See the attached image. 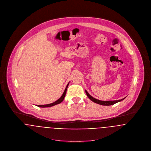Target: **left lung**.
<instances>
[{
	"instance_id": "left-lung-1",
	"label": "left lung",
	"mask_w": 151,
	"mask_h": 151,
	"mask_svg": "<svg viewBox=\"0 0 151 151\" xmlns=\"http://www.w3.org/2000/svg\"><path fill=\"white\" fill-rule=\"evenodd\" d=\"M86 95L88 96V97L93 102L96 103V104H98L99 105H104V106H109V105H114L119 102H120L123 100H124L126 97L122 99H120V100H116V101H100V100H98V99H96L95 98H94L93 97H92L91 95L89 94V93L86 91Z\"/></svg>"
}]
</instances>
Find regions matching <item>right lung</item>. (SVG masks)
<instances>
[{"label":"right lung","instance_id":"add662e5","mask_svg":"<svg viewBox=\"0 0 151 151\" xmlns=\"http://www.w3.org/2000/svg\"><path fill=\"white\" fill-rule=\"evenodd\" d=\"M68 84H69V83L67 84V86L65 87V91L63 93V95H62V96L59 99H58L56 101H55V102H53L52 104H47V105H36L38 107H40V108H47V107H51V106H55L56 105H58V104H60L62 102H63V101L65 99V94H66V91H67V87L68 86Z\"/></svg>","mask_w":151,"mask_h":151}]
</instances>
